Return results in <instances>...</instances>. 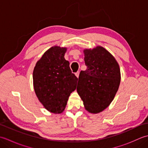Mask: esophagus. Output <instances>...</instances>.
<instances>
[{
    "instance_id": "1",
    "label": "esophagus",
    "mask_w": 148,
    "mask_h": 148,
    "mask_svg": "<svg viewBox=\"0 0 148 148\" xmlns=\"http://www.w3.org/2000/svg\"><path fill=\"white\" fill-rule=\"evenodd\" d=\"M75 75H76L77 77H79V71H77V72H76V73H75Z\"/></svg>"
}]
</instances>
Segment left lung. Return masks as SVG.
Segmentation results:
<instances>
[{
    "label": "left lung",
    "instance_id": "8db88e82",
    "mask_svg": "<svg viewBox=\"0 0 148 148\" xmlns=\"http://www.w3.org/2000/svg\"><path fill=\"white\" fill-rule=\"evenodd\" d=\"M86 71H81L77 91L85 109L92 113L104 110L111 103L120 83V69L115 58L101 46L85 49Z\"/></svg>",
    "mask_w": 148,
    "mask_h": 148
}]
</instances>
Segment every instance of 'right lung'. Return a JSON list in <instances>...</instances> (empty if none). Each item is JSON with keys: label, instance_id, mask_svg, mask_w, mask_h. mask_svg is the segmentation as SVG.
I'll use <instances>...</instances> for the list:
<instances>
[{"label": "right lung", "instance_id": "right-lung-1", "mask_svg": "<svg viewBox=\"0 0 148 148\" xmlns=\"http://www.w3.org/2000/svg\"><path fill=\"white\" fill-rule=\"evenodd\" d=\"M65 51V48L52 47L37 62L33 72L37 98L48 111L54 113L64 111L78 81L64 58Z\"/></svg>", "mask_w": 148, "mask_h": 148}]
</instances>
